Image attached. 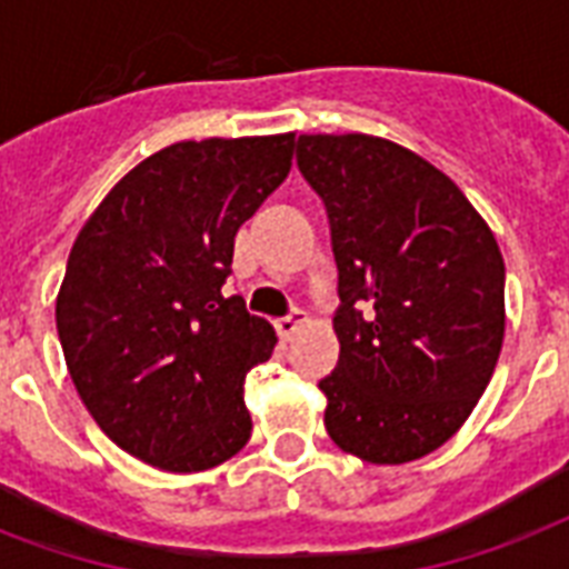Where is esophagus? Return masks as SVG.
<instances>
[{"label":"esophagus","instance_id":"esophagus-1","mask_svg":"<svg viewBox=\"0 0 569 569\" xmlns=\"http://www.w3.org/2000/svg\"><path fill=\"white\" fill-rule=\"evenodd\" d=\"M303 325H307V312H303V310H292V312H289V316H286V319L277 321V333H280V337H283V339H289L295 333V330L303 328Z\"/></svg>","mask_w":569,"mask_h":569}]
</instances>
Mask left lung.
I'll list each match as a JSON object with an SVG mask.
<instances>
[{
    "mask_svg": "<svg viewBox=\"0 0 569 569\" xmlns=\"http://www.w3.org/2000/svg\"><path fill=\"white\" fill-rule=\"evenodd\" d=\"M298 168L328 206L339 268L337 369L325 428L378 467L451 440L493 378L505 262L493 230L442 171L363 132L301 136Z\"/></svg>",
    "mask_w": 569,
    "mask_h": 569,
    "instance_id": "left-lung-1",
    "label": "left lung"
}]
</instances>
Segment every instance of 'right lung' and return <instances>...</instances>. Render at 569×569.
Segmentation results:
<instances>
[{
    "mask_svg": "<svg viewBox=\"0 0 569 569\" xmlns=\"http://www.w3.org/2000/svg\"><path fill=\"white\" fill-rule=\"evenodd\" d=\"M295 132L147 156L76 236L56 325L76 392L111 442L164 472L244 449V375L274 328L223 298L232 239L292 168Z\"/></svg>",
    "mask_w": 569,
    "mask_h": 569,
    "instance_id": "1",
    "label": "right lung"
}]
</instances>
